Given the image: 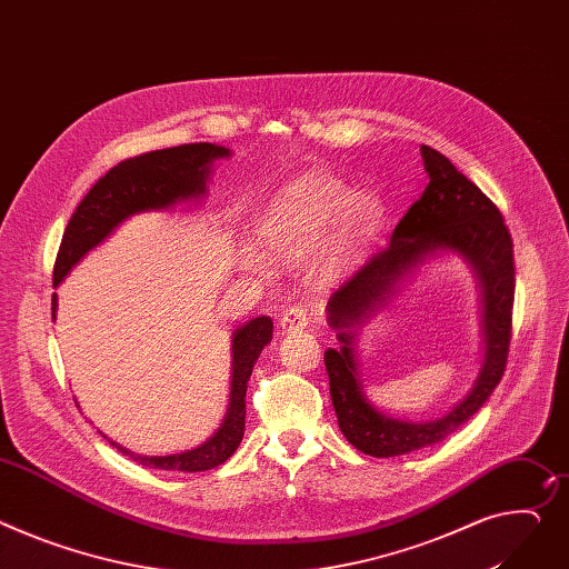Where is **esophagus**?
Wrapping results in <instances>:
<instances>
[{"instance_id": "1", "label": "esophagus", "mask_w": 569, "mask_h": 569, "mask_svg": "<svg viewBox=\"0 0 569 569\" xmlns=\"http://www.w3.org/2000/svg\"><path fill=\"white\" fill-rule=\"evenodd\" d=\"M308 321H310L308 310H302V308H289L287 312L280 315V328H282V332L302 330L305 326H308Z\"/></svg>"}]
</instances>
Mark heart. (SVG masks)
I'll use <instances>...</instances> for the list:
<instances>
[{"label":"heart","mask_w":569,"mask_h":569,"mask_svg":"<svg viewBox=\"0 0 569 569\" xmlns=\"http://www.w3.org/2000/svg\"><path fill=\"white\" fill-rule=\"evenodd\" d=\"M385 200L376 191H356L343 180L326 172H305L259 213L252 226L254 246L271 259L289 261L308 254L317 241L319 271L337 278L385 221ZM248 264L261 269V261L248 254Z\"/></svg>","instance_id":"heart-1"}]
</instances>
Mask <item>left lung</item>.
<instances>
[{"instance_id": "1", "label": "left lung", "mask_w": 569, "mask_h": 569, "mask_svg": "<svg viewBox=\"0 0 569 569\" xmlns=\"http://www.w3.org/2000/svg\"><path fill=\"white\" fill-rule=\"evenodd\" d=\"M428 187L391 232L389 246L371 254L328 300V326L339 348L323 360L330 399L343 437L373 458H395L442 442L469 421L499 385L510 346L515 264L512 239L501 211L437 150L421 146ZM460 256L481 289L485 360L468 395L445 416L426 422L397 420L367 399L357 371V332L383 309L430 258Z\"/></svg>"}]
</instances>
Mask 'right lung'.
Masks as SVG:
<instances>
[{
    "label": "right lung",
    "mask_w": 569,
    "mask_h": 569,
    "mask_svg": "<svg viewBox=\"0 0 569 569\" xmlns=\"http://www.w3.org/2000/svg\"><path fill=\"white\" fill-rule=\"evenodd\" d=\"M230 148L213 143H187L146 152L120 161L100 178L77 204L63 232L54 264V287L79 261L113 234L127 218L146 211H170L174 204L200 200L207 196L211 166L228 159ZM59 298L52 296V319H57ZM273 339V321L254 317L232 332V380L230 403L221 426L207 440L189 451L170 456H141L111 442L120 453L150 469L207 471L226 462L243 440L246 428V389L261 348Z\"/></svg>",
    "instance_id": "right-lung-1"
}]
</instances>
